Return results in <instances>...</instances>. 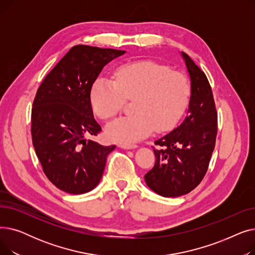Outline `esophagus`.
Wrapping results in <instances>:
<instances>
[{
    "mask_svg": "<svg viewBox=\"0 0 255 255\" xmlns=\"http://www.w3.org/2000/svg\"><path fill=\"white\" fill-rule=\"evenodd\" d=\"M120 146L122 149H135V148H137V145L134 144V143H129V144L122 143V144H120Z\"/></svg>",
    "mask_w": 255,
    "mask_h": 255,
    "instance_id": "esophagus-1",
    "label": "esophagus"
}]
</instances>
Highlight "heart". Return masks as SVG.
<instances>
[{
    "label": "heart",
    "instance_id": "1",
    "mask_svg": "<svg viewBox=\"0 0 255 255\" xmlns=\"http://www.w3.org/2000/svg\"><path fill=\"white\" fill-rule=\"evenodd\" d=\"M189 78L166 65L152 60L128 62L119 66L114 79L100 76L91 89L93 111L102 120L115 118L126 99H134L133 115L120 118L106 128L113 141L129 144L156 132L175 128L191 99Z\"/></svg>",
    "mask_w": 255,
    "mask_h": 255
}]
</instances>
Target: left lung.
<instances>
[{
	"mask_svg": "<svg viewBox=\"0 0 255 255\" xmlns=\"http://www.w3.org/2000/svg\"><path fill=\"white\" fill-rule=\"evenodd\" d=\"M191 79V99L184 122L155 141L156 162L145 173L150 188L164 197L192 191L209 167L217 135V112L212 89L204 71L182 52Z\"/></svg>",
	"mask_w": 255,
	"mask_h": 255,
	"instance_id": "1",
	"label": "left lung"
}]
</instances>
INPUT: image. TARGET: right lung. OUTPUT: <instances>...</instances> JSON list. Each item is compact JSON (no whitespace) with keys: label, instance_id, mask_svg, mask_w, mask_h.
Masks as SVG:
<instances>
[{"label":"right lung","instance_id":"1","mask_svg":"<svg viewBox=\"0 0 255 255\" xmlns=\"http://www.w3.org/2000/svg\"><path fill=\"white\" fill-rule=\"evenodd\" d=\"M124 53L75 45L37 90L31 117L33 145L47 179L67 193L83 194L95 188L107 155L116 148L86 136L101 131L91 105L92 86L103 67Z\"/></svg>","mask_w":255,"mask_h":255}]
</instances>
